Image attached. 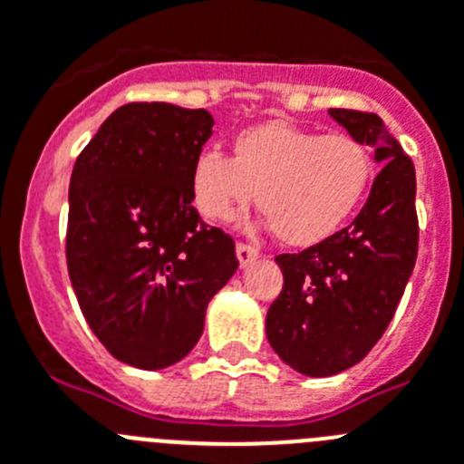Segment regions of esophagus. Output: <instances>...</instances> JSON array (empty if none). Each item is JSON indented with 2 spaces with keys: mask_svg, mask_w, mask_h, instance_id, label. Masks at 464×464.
<instances>
[{
  "mask_svg": "<svg viewBox=\"0 0 464 464\" xmlns=\"http://www.w3.org/2000/svg\"><path fill=\"white\" fill-rule=\"evenodd\" d=\"M236 254H237V261H240V266L245 268L247 263H252L254 258H258V249L252 247V245H245V242H237V247H236Z\"/></svg>",
  "mask_w": 464,
  "mask_h": 464,
  "instance_id": "1",
  "label": "esophagus"
}]
</instances>
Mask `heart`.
Masks as SVG:
<instances>
[{"mask_svg": "<svg viewBox=\"0 0 464 464\" xmlns=\"http://www.w3.org/2000/svg\"><path fill=\"white\" fill-rule=\"evenodd\" d=\"M370 178V152L349 133L268 122L242 131L233 157L203 150L191 166V198L208 222L228 224L258 194L279 240L307 247L353 215Z\"/></svg>", "mask_w": 464, "mask_h": 464, "instance_id": "heart-1", "label": "heart"}]
</instances>
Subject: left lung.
<instances>
[{"label": "left lung", "mask_w": 464, "mask_h": 464, "mask_svg": "<svg viewBox=\"0 0 464 464\" xmlns=\"http://www.w3.org/2000/svg\"><path fill=\"white\" fill-rule=\"evenodd\" d=\"M331 118L374 150L382 166L365 206L342 231L275 256L284 286L266 316L270 346L307 377H333L382 340L419 252L416 170L374 112L331 108Z\"/></svg>", "instance_id": "1"}]
</instances>
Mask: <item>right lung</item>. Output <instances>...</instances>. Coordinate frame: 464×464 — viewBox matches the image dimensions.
<instances>
[{
  "label": "right lung",
  "mask_w": 464,
  "mask_h": 464,
  "mask_svg": "<svg viewBox=\"0 0 464 464\" xmlns=\"http://www.w3.org/2000/svg\"><path fill=\"white\" fill-rule=\"evenodd\" d=\"M212 124L203 108L127 103L71 173V286L99 342L140 370L194 349L208 303L237 270L233 237L191 206V166Z\"/></svg>",
  "instance_id": "add662e5"
}]
</instances>
